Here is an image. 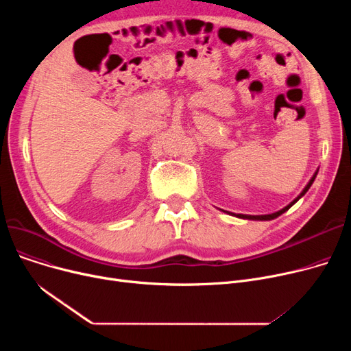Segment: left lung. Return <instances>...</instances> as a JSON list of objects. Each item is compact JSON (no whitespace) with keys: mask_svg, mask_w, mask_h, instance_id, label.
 I'll return each mask as SVG.
<instances>
[{"mask_svg":"<svg viewBox=\"0 0 351 351\" xmlns=\"http://www.w3.org/2000/svg\"><path fill=\"white\" fill-rule=\"evenodd\" d=\"M317 172H319V169H317ZM317 172H315V175L311 176V179L308 180V183L306 185V188L302 191V193L294 199L293 202H290V204L286 206V208H283V209H280L279 212H274V213H270V215H256V216H253V215H242V213H239V215H234V213H230V212H228L229 215H233V216H236V217H241V219H249V220H271V219H276L278 216H280V215H283L286 210H289L294 204H296V202L302 197V196H304V193L310 189V186L313 185V182H315V179H316V176H317Z\"/></svg>","mask_w":351,"mask_h":351,"instance_id":"obj_1","label":"left lung"}]
</instances>
